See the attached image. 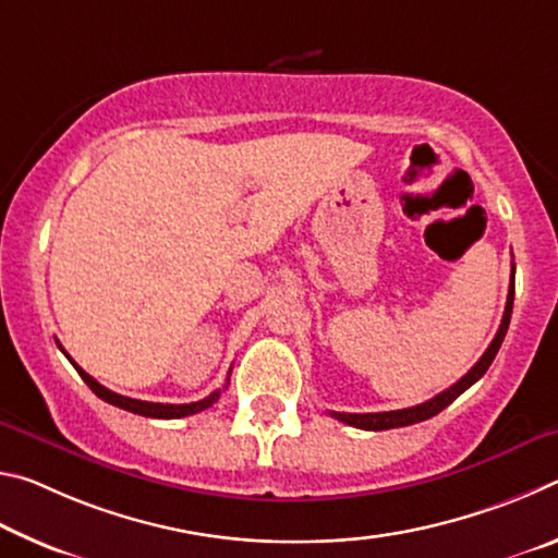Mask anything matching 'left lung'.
<instances>
[{"label":"left lung","mask_w":558,"mask_h":558,"mask_svg":"<svg viewBox=\"0 0 558 558\" xmlns=\"http://www.w3.org/2000/svg\"><path fill=\"white\" fill-rule=\"evenodd\" d=\"M512 305H514V266H512V282H509V292H507V307H505V315H502V325H499L495 339L485 349V354L477 359V364L472 366V369L465 376H462L460 381L452 384L450 389H446L442 393L433 396L430 401L411 405V409L384 411V413H337V411H332V415L337 421L347 423V426H354V428H362V430H389V428L411 426V423H421L426 418H433V415L440 413L442 409H446V405L456 401L462 391H468L472 384L483 379V374L489 369V364H493V359L497 356L499 347H502V342H505L509 319H512Z\"/></svg>","instance_id":"left-lung-1"}]
</instances>
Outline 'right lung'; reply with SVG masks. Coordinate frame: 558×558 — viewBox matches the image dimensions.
Listing matches in <instances>:
<instances>
[{
  "mask_svg": "<svg viewBox=\"0 0 558 558\" xmlns=\"http://www.w3.org/2000/svg\"><path fill=\"white\" fill-rule=\"evenodd\" d=\"M63 352V349H61ZM65 354V352H63ZM69 356V354H65ZM71 359V356H69ZM71 364L75 366V372L81 374V379L86 381L88 386H90V391L98 396V399H102V401H108V403H112V405H118V409H122V411H130V413H137V415H147V418H184V415H194V413H199V411H204V409H209V405H214L216 401H219V396H221V389H216L214 393H209L206 396V399H202V401H194V403H153V401H137V399H128V396H120V393H116V391H110V389H106V386L102 384H98L96 379H93L90 374H86L81 369L78 364L73 362L71 359ZM226 384H229V379H226ZM226 389V386H223Z\"/></svg>",
  "mask_w": 558,
  "mask_h": 558,
  "instance_id": "1",
  "label": "right lung"
}]
</instances>
